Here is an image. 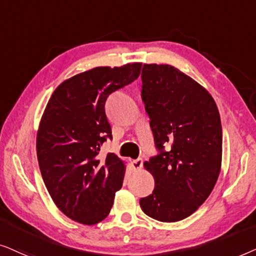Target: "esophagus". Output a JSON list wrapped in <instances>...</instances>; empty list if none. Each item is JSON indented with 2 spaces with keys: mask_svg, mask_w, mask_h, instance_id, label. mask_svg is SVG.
I'll list each match as a JSON object with an SVG mask.
<instances>
[{
  "mask_svg": "<svg viewBox=\"0 0 256 256\" xmlns=\"http://www.w3.org/2000/svg\"><path fill=\"white\" fill-rule=\"evenodd\" d=\"M132 168L134 170H140L142 168V159H136L132 162Z\"/></svg>",
  "mask_w": 256,
  "mask_h": 256,
  "instance_id": "obj_1",
  "label": "esophagus"
}]
</instances>
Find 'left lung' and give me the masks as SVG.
Returning <instances> with one entry per match:
<instances>
[{
    "mask_svg": "<svg viewBox=\"0 0 256 256\" xmlns=\"http://www.w3.org/2000/svg\"><path fill=\"white\" fill-rule=\"evenodd\" d=\"M142 82L159 154L144 162L154 190L139 204L152 219L176 222L205 202L220 174L219 110L202 85L170 64H144Z\"/></svg>",
    "mask_w": 256,
    "mask_h": 256,
    "instance_id": "left-lung-1",
    "label": "left lung"
}]
</instances>
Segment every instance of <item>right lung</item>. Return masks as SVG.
I'll return each instance as SVG.
<instances>
[{
    "mask_svg": "<svg viewBox=\"0 0 256 256\" xmlns=\"http://www.w3.org/2000/svg\"><path fill=\"white\" fill-rule=\"evenodd\" d=\"M142 63L97 66L57 86L40 118L36 137L43 182L54 205L83 224L103 221L122 188L125 162L114 153L100 156L111 138L105 102L140 74Z\"/></svg>",
    "mask_w": 256,
    "mask_h": 256,
    "instance_id": "1",
    "label": "right lung"
}]
</instances>
